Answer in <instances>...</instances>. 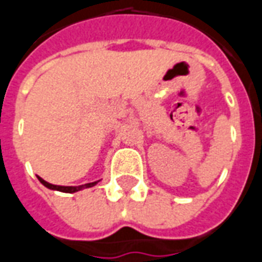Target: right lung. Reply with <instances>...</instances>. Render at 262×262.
Here are the masks:
<instances>
[{
    "mask_svg": "<svg viewBox=\"0 0 262 262\" xmlns=\"http://www.w3.org/2000/svg\"><path fill=\"white\" fill-rule=\"evenodd\" d=\"M39 182L46 186L48 189H52V190H59V192H64V193H75V192H79L81 189H84V187H92L94 185H97V182H92V183H86V185H81V186H59V185H52L49 182L43 181L42 178H39L38 176Z\"/></svg>",
    "mask_w": 262,
    "mask_h": 262,
    "instance_id": "add662e5",
    "label": "right lung"
}]
</instances>
